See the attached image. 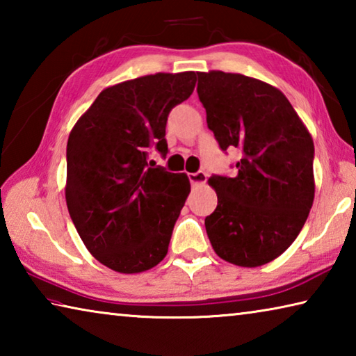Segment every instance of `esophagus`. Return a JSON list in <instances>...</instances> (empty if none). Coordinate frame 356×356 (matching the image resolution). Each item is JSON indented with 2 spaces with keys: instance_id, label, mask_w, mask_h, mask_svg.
<instances>
[{
  "instance_id": "obj_1",
  "label": "esophagus",
  "mask_w": 356,
  "mask_h": 356,
  "mask_svg": "<svg viewBox=\"0 0 356 356\" xmlns=\"http://www.w3.org/2000/svg\"><path fill=\"white\" fill-rule=\"evenodd\" d=\"M188 179L191 185H201L207 180V174L204 171H197V172H190L188 174Z\"/></svg>"
}]
</instances>
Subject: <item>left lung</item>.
<instances>
[{
	"mask_svg": "<svg viewBox=\"0 0 356 356\" xmlns=\"http://www.w3.org/2000/svg\"><path fill=\"white\" fill-rule=\"evenodd\" d=\"M197 95L220 147H236V177L212 176L218 206L206 218L213 251L238 267L281 256L314 202V141L278 88L242 74L197 72Z\"/></svg>",
	"mask_w": 356,
	"mask_h": 356,
	"instance_id": "obj_1",
	"label": "left lung"
}]
</instances>
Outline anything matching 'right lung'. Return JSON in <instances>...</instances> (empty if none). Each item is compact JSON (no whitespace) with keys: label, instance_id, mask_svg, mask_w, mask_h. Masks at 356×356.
Masks as SVG:
<instances>
[{"label":"right lung","instance_id":"right-lung-1","mask_svg":"<svg viewBox=\"0 0 356 356\" xmlns=\"http://www.w3.org/2000/svg\"><path fill=\"white\" fill-rule=\"evenodd\" d=\"M195 72L144 75L105 88L72 129L65 202L88 251L118 273L163 261L190 195L185 172L149 168L168 154L166 120L195 91Z\"/></svg>","mask_w":356,"mask_h":356}]
</instances>
